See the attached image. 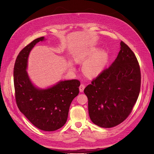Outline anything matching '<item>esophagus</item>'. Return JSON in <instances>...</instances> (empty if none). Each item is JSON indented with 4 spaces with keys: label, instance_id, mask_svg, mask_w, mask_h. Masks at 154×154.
<instances>
[{
    "label": "esophagus",
    "instance_id": "1",
    "mask_svg": "<svg viewBox=\"0 0 154 154\" xmlns=\"http://www.w3.org/2000/svg\"><path fill=\"white\" fill-rule=\"evenodd\" d=\"M85 87V85L84 84H81L80 85V86H79V90H80V91L82 92V91H84Z\"/></svg>",
    "mask_w": 154,
    "mask_h": 154
}]
</instances>
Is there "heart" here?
<instances>
[{
    "mask_svg": "<svg viewBox=\"0 0 154 154\" xmlns=\"http://www.w3.org/2000/svg\"><path fill=\"white\" fill-rule=\"evenodd\" d=\"M93 55L92 53H84L77 57L78 60H84ZM107 61V54L104 51H99L88 59L84 64L83 70L89 76L98 75L104 67Z\"/></svg>",
    "mask_w": 154,
    "mask_h": 154,
    "instance_id": "obj_1",
    "label": "heart"
}]
</instances>
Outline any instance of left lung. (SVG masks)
I'll return each mask as SVG.
<instances>
[{
    "mask_svg": "<svg viewBox=\"0 0 154 154\" xmlns=\"http://www.w3.org/2000/svg\"><path fill=\"white\" fill-rule=\"evenodd\" d=\"M113 64L84 89L90 118L100 127L110 128L131 114L141 87V72L132 50L123 41Z\"/></svg>",
    "mask_w": 154,
    "mask_h": 154,
    "instance_id": "1",
    "label": "left lung"
}]
</instances>
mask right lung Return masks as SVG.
<instances>
[{
	"instance_id": "obj_1",
	"label": "right lung",
	"mask_w": 154,
	"mask_h": 154,
	"mask_svg": "<svg viewBox=\"0 0 154 154\" xmlns=\"http://www.w3.org/2000/svg\"><path fill=\"white\" fill-rule=\"evenodd\" d=\"M44 39H35L19 52L14 67V85L16 102L20 111L35 127L50 132L66 124L70 106L79 94L80 81H60L45 90L32 84L26 72L28 54L36 44Z\"/></svg>"
}]
</instances>
